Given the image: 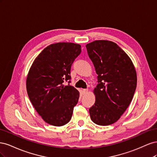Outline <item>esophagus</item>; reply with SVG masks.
<instances>
[{
  "label": "esophagus",
  "instance_id": "34e87169",
  "mask_svg": "<svg viewBox=\"0 0 157 157\" xmlns=\"http://www.w3.org/2000/svg\"><path fill=\"white\" fill-rule=\"evenodd\" d=\"M88 89H83V90H82V92H83V94H86V93L88 92Z\"/></svg>",
  "mask_w": 157,
  "mask_h": 157
}]
</instances>
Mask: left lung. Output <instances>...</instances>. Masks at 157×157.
I'll list each match as a JSON object with an SVG mask.
<instances>
[{
    "label": "left lung",
    "instance_id": "obj_1",
    "mask_svg": "<svg viewBox=\"0 0 157 157\" xmlns=\"http://www.w3.org/2000/svg\"><path fill=\"white\" fill-rule=\"evenodd\" d=\"M98 75L94 90V105L90 108L92 121L107 126L117 122L132 100L137 74L130 57L112 41L98 40L86 45Z\"/></svg>",
    "mask_w": 157,
    "mask_h": 157
}]
</instances>
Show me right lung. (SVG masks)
<instances>
[{
    "instance_id": "obj_1",
    "label": "right lung",
    "mask_w": 157,
    "mask_h": 157,
    "mask_svg": "<svg viewBox=\"0 0 157 157\" xmlns=\"http://www.w3.org/2000/svg\"><path fill=\"white\" fill-rule=\"evenodd\" d=\"M80 52L81 46L72 42L50 44L35 58L28 73V96L36 112L50 125L63 126L72 117L80 94L64 82L71 79V65Z\"/></svg>"
}]
</instances>
